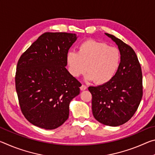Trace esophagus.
Listing matches in <instances>:
<instances>
[{
  "instance_id": "1",
  "label": "esophagus",
  "mask_w": 155,
  "mask_h": 155,
  "mask_svg": "<svg viewBox=\"0 0 155 155\" xmlns=\"http://www.w3.org/2000/svg\"><path fill=\"white\" fill-rule=\"evenodd\" d=\"M80 89H81V91H84V90H85L86 89H87V87H86L85 85H82L81 86V87H80Z\"/></svg>"
}]
</instances>
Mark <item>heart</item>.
<instances>
[{
	"label": "heart",
	"instance_id": "heart-1",
	"mask_svg": "<svg viewBox=\"0 0 155 155\" xmlns=\"http://www.w3.org/2000/svg\"><path fill=\"white\" fill-rule=\"evenodd\" d=\"M68 71L78 77L87 71L86 79L103 85L115 77L121 61V54L115 47L93 40L81 43L78 52H68L65 57Z\"/></svg>",
	"mask_w": 155,
	"mask_h": 155
}]
</instances>
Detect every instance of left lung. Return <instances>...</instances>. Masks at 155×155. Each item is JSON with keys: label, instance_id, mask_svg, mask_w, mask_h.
Returning a JSON list of instances; mask_svg holds the SVG:
<instances>
[{"label": "left lung", "instance_id": "left-lung-1", "mask_svg": "<svg viewBox=\"0 0 155 155\" xmlns=\"http://www.w3.org/2000/svg\"><path fill=\"white\" fill-rule=\"evenodd\" d=\"M116 44L121 54L120 67L111 81L90 86L94 117L100 123L117 127L128 122L137 111L143 95L142 72L135 51L114 35L105 33Z\"/></svg>", "mask_w": 155, "mask_h": 155}]
</instances>
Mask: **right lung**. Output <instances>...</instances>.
<instances>
[{
  "mask_svg": "<svg viewBox=\"0 0 155 155\" xmlns=\"http://www.w3.org/2000/svg\"><path fill=\"white\" fill-rule=\"evenodd\" d=\"M78 37L45 33L21 55L15 89L21 111L31 124L46 130L58 128L69 117L72 100L81 86L65 68L66 54Z\"/></svg>",
  "mask_w": 155,
  "mask_h": 155,
  "instance_id": "add662e5",
  "label": "right lung"
}]
</instances>
